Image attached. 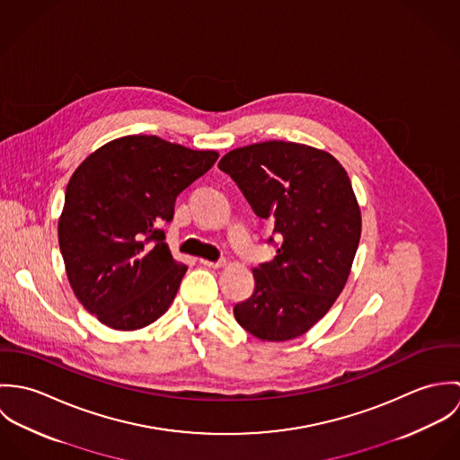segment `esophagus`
<instances>
[{
  "label": "esophagus",
  "mask_w": 460,
  "mask_h": 460,
  "mask_svg": "<svg viewBox=\"0 0 460 460\" xmlns=\"http://www.w3.org/2000/svg\"><path fill=\"white\" fill-rule=\"evenodd\" d=\"M199 263L201 265H207V267H223L225 265V261L223 259H219V261H214V262H210V261H199Z\"/></svg>",
  "instance_id": "obj_1"
}]
</instances>
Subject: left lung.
Segmentation results:
<instances>
[{
    "label": "left lung",
    "mask_w": 460,
    "mask_h": 460,
    "mask_svg": "<svg viewBox=\"0 0 460 460\" xmlns=\"http://www.w3.org/2000/svg\"><path fill=\"white\" fill-rule=\"evenodd\" d=\"M219 170L274 225L267 244L276 257L255 267V292L234 306L235 321L267 341L297 338L328 314L349 278L361 235L350 179L328 152L292 141L235 148Z\"/></svg>",
    "instance_id": "obj_1"
}]
</instances>
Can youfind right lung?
Listing matches in <instances>:
<instances>
[{
    "label": "right lung",
    "instance_id": "1",
    "mask_svg": "<svg viewBox=\"0 0 460 460\" xmlns=\"http://www.w3.org/2000/svg\"><path fill=\"white\" fill-rule=\"evenodd\" d=\"M217 161L157 136H124L88 155L66 184L60 252L75 297L108 328L157 321L188 270L166 239L175 199Z\"/></svg>",
    "mask_w": 460,
    "mask_h": 460
}]
</instances>
